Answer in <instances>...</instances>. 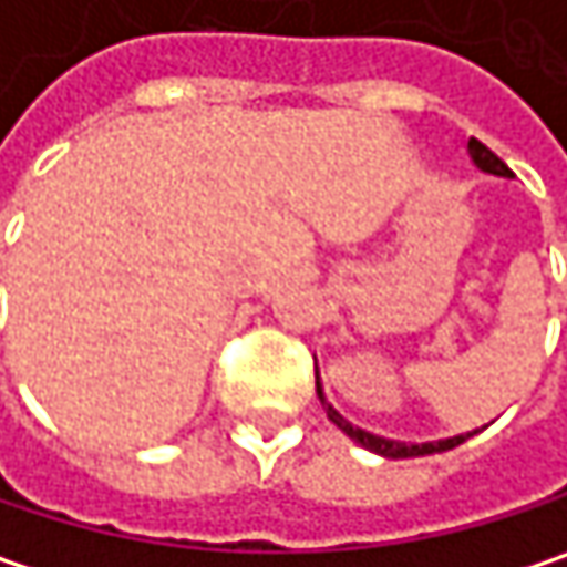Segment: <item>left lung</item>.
Listing matches in <instances>:
<instances>
[{
    "label": "left lung",
    "mask_w": 567,
    "mask_h": 567,
    "mask_svg": "<svg viewBox=\"0 0 567 567\" xmlns=\"http://www.w3.org/2000/svg\"><path fill=\"white\" fill-rule=\"evenodd\" d=\"M467 152H471V162L481 168V172H487V175H496V178H513V172L506 168V162H499L493 152H489L484 142H477V138H471L467 142ZM315 386H318V399H321V405H324V412H328V419L334 422L337 429L343 432L347 437H353L360 447H367V451H373V454H383V457H425V454H441V451H451V447H457V444H464L471 435H477V432H467V435H454V437H441V441H422V444H405V441H392V437L383 435H373V432H363V429H357L353 422H347L340 412H337L334 405L324 399V389H321V377H318V367H315Z\"/></svg>",
    "instance_id": "1"
}]
</instances>
